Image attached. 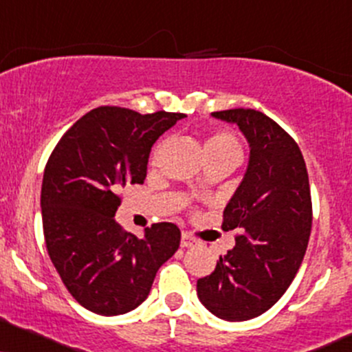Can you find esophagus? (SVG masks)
<instances>
[{"label": "esophagus", "instance_id": "obj_1", "mask_svg": "<svg viewBox=\"0 0 352 352\" xmlns=\"http://www.w3.org/2000/svg\"><path fill=\"white\" fill-rule=\"evenodd\" d=\"M197 244H198V241L192 238L190 234H187V232H184V234H182V238H180L182 248H193V245H197Z\"/></svg>", "mask_w": 352, "mask_h": 352}]
</instances>
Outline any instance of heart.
<instances>
[{
    "label": "heart",
    "instance_id": "b5f03b06",
    "mask_svg": "<svg viewBox=\"0 0 352 352\" xmlns=\"http://www.w3.org/2000/svg\"><path fill=\"white\" fill-rule=\"evenodd\" d=\"M206 157H218V155H236L241 157V146L238 139L230 133H217L210 135L205 142Z\"/></svg>",
    "mask_w": 352,
    "mask_h": 352
}]
</instances>
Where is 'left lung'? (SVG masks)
Wrapping results in <instances>:
<instances>
[{"instance_id": "obj_1", "label": "left lung", "mask_w": 352, "mask_h": 352, "mask_svg": "<svg viewBox=\"0 0 352 352\" xmlns=\"http://www.w3.org/2000/svg\"><path fill=\"white\" fill-rule=\"evenodd\" d=\"M211 116L238 126L251 151L223 214V230L243 234L198 278L197 294L218 318L245 321L277 303L300 269L311 231L310 184L297 142L264 113L238 108Z\"/></svg>"}]
</instances>
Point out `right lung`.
<instances>
[{"label":"right lung","mask_w":352,"mask_h":352,"mask_svg":"<svg viewBox=\"0 0 352 352\" xmlns=\"http://www.w3.org/2000/svg\"><path fill=\"white\" fill-rule=\"evenodd\" d=\"M182 113L91 109L62 135L45 165L41 208L45 245L72 297L96 315H124L149 295L175 254L180 230L155 223L142 238L114 219L120 190L144 184L151 147Z\"/></svg>","instance_id":"add662e5"}]
</instances>
